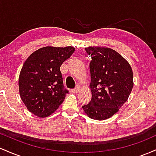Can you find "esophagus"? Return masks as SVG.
Instances as JSON below:
<instances>
[{"label":"esophagus","instance_id":"1","mask_svg":"<svg viewBox=\"0 0 156 156\" xmlns=\"http://www.w3.org/2000/svg\"><path fill=\"white\" fill-rule=\"evenodd\" d=\"M79 91H80V87H77L76 88H75L74 89H73L72 92L73 93H78V92H79Z\"/></svg>","mask_w":156,"mask_h":156}]
</instances>
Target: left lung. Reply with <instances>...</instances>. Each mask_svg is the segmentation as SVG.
I'll use <instances>...</instances> for the list:
<instances>
[{
	"label": "left lung",
	"instance_id": "1",
	"mask_svg": "<svg viewBox=\"0 0 156 156\" xmlns=\"http://www.w3.org/2000/svg\"><path fill=\"white\" fill-rule=\"evenodd\" d=\"M92 57L89 64L92 99L82 106L91 119L112 117L127 101L133 87L131 67L117 51L108 48H85Z\"/></svg>",
	"mask_w": 156,
	"mask_h": 156
}]
</instances>
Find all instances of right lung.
I'll use <instances>...</instances> for the list:
<instances>
[{
	"instance_id": "1",
	"label": "right lung",
	"mask_w": 156,
	"mask_h": 156,
	"mask_svg": "<svg viewBox=\"0 0 156 156\" xmlns=\"http://www.w3.org/2000/svg\"><path fill=\"white\" fill-rule=\"evenodd\" d=\"M74 51L71 46H48L34 51L26 60L20 73L19 92L32 114L48 117L63 103L69 91L63 85L60 67Z\"/></svg>"
}]
</instances>
